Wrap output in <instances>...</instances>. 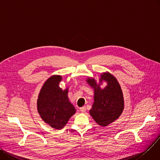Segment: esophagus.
I'll list each match as a JSON object with an SVG mask.
<instances>
[{"instance_id":"34e87169","label":"esophagus","mask_w":160,"mask_h":160,"mask_svg":"<svg viewBox=\"0 0 160 160\" xmlns=\"http://www.w3.org/2000/svg\"><path fill=\"white\" fill-rule=\"evenodd\" d=\"M80 110L82 112H85L87 109H86V107H82L81 108H80Z\"/></svg>"}]
</instances>
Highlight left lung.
<instances>
[{
  "mask_svg": "<svg viewBox=\"0 0 160 160\" xmlns=\"http://www.w3.org/2000/svg\"><path fill=\"white\" fill-rule=\"evenodd\" d=\"M102 81L108 84L101 89ZM86 81L93 89V102L90 114L99 125L107 127L118 119L124 110L125 102L120 84L109 72L100 75L98 84L93 78H88Z\"/></svg>",
  "mask_w": 160,
  "mask_h": 160,
  "instance_id": "left-lung-1",
  "label": "left lung"
}]
</instances>
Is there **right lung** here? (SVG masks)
<instances>
[{
  "instance_id": "1",
  "label": "right lung",
  "mask_w": 160,
  "mask_h": 160,
  "mask_svg": "<svg viewBox=\"0 0 160 160\" xmlns=\"http://www.w3.org/2000/svg\"><path fill=\"white\" fill-rule=\"evenodd\" d=\"M62 76L53 75L47 79L40 90L37 101V111L44 121L53 128H62L76 110L70 102L68 88L59 87Z\"/></svg>"
}]
</instances>
